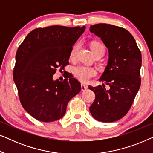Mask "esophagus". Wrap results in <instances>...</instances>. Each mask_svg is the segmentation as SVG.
I'll return each mask as SVG.
<instances>
[{"label": "esophagus", "instance_id": "esophagus-1", "mask_svg": "<svg viewBox=\"0 0 153 153\" xmlns=\"http://www.w3.org/2000/svg\"><path fill=\"white\" fill-rule=\"evenodd\" d=\"M81 91H86L87 88H88L87 85H85L84 84H81Z\"/></svg>", "mask_w": 153, "mask_h": 153}]
</instances>
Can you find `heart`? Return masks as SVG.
<instances>
[{"label": "heart", "instance_id": "obj_1", "mask_svg": "<svg viewBox=\"0 0 153 153\" xmlns=\"http://www.w3.org/2000/svg\"><path fill=\"white\" fill-rule=\"evenodd\" d=\"M79 44H76V45L73 46L72 49L71 50V57H74L75 56L76 51L79 49ZM91 49L93 53H95L96 51H102L104 52V45L102 43L97 42H93L91 44ZM74 73L76 78L79 81H82V82H86V81L90 80L92 77L95 76L96 74H97L95 69L91 68V67H87L84 65H79L76 67L74 69Z\"/></svg>", "mask_w": 153, "mask_h": 153}]
</instances>
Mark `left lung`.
Wrapping results in <instances>:
<instances>
[{
	"mask_svg": "<svg viewBox=\"0 0 153 153\" xmlns=\"http://www.w3.org/2000/svg\"><path fill=\"white\" fill-rule=\"evenodd\" d=\"M90 31L101 39L108 51L107 65L99 79L102 86L88 87L95 94L90 112L98 121L114 122L127 114L139 90L141 53L125 28L98 24L90 27ZM105 85L110 86L108 90Z\"/></svg>",
	"mask_w": 153,
	"mask_h": 153,
	"instance_id": "8db88e82",
	"label": "left lung"
}]
</instances>
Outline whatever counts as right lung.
I'll return each instance as SVG.
<instances>
[{
    "label": "right lung",
    "instance_id": "1",
    "mask_svg": "<svg viewBox=\"0 0 153 153\" xmlns=\"http://www.w3.org/2000/svg\"><path fill=\"white\" fill-rule=\"evenodd\" d=\"M85 26H51L31 31L19 47L13 79L22 105L42 122H53L65 114L70 100L81 91L73 77L53 80L56 69L69 65L71 50Z\"/></svg>",
    "mask_w": 153,
    "mask_h": 153
}]
</instances>
